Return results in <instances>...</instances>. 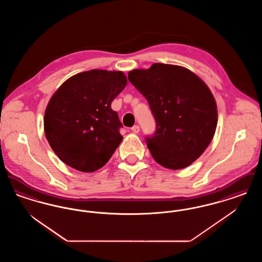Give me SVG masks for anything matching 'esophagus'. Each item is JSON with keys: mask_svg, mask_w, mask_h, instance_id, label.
I'll return each mask as SVG.
<instances>
[{"mask_svg": "<svg viewBox=\"0 0 262 262\" xmlns=\"http://www.w3.org/2000/svg\"><path fill=\"white\" fill-rule=\"evenodd\" d=\"M132 130H133V133H135V134H138L139 130H140V128H139V126L137 125H134V126L132 127Z\"/></svg>", "mask_w": 262, "mask_h": 262, "instance_id": "1", "label": "esophagus"}]
</instances>
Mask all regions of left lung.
Listing matches in <instances>:
<instances>
[{"mask_svg": "<svg viewBox=\"0 0 262 262\" xmlns=\"http://www.w3.org/2000/svg\"><path fill=\"white\" fill-rule=\"evenodd\" d=\"M128 80L146 98L156 130L146 137L158 164L171 170L189 166L214 137L218 114L208 86L184 67L155 62L128 73Z\"/></svg>", "mask_w": 262, "mask_h": 262, "instance_id": "left-lung-1", "label": "left lung"}]
</instances>
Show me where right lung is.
<instances>
[{
    "instance_id": "add662e5",
    "label": "right lung",
    "mask_w": 262,
    "mask_h": 262,
    "mask_svg": "<svg viewBox=\"0 0 262 262\" xmlns=\"http://www.w3.org/2000/svg\"><path fill=\"white\" fill-rule=\"evenodd\" d=\"M123 72L91 70L67 79L44 115L45 136L56 155L77 171L102 168L123 140L111 103L126 85Z\"/></svg>"
}]
</instances>
